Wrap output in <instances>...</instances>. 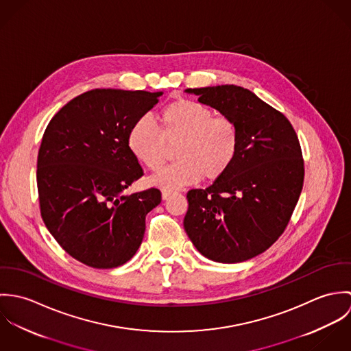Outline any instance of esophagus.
I'll use <instances>...</instances> for the list:
<instances>
[{
    "mask_svg": "<svg viewBox=\"0 0 351 351\" xmlns=\"http://www.w3.org/2000/svg\"><path fill=\"white\" fill-rule=\"evenodd\" d=\"M177 192L176 191H170V189H163L162 191V199L163 200H167L170 196H173V195H176Z\"/></svg>",
    "mask_w": 351,
    "mask_h": 351,
    "instance_id": "34e87169",
    "label": "esophagus"
}]
</instances>
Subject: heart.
Segmentation results:
<instances>
[{
  "instance_id": "1",
  "label": "heart",
  "mask_w": 351,
  "mask_h": 351,
  "mask_svg": "<svg viewBox=\"0 0 351 351\" xmlns=\"http://www.w3.org/2000/svg\"><path fill=\"white\" fill-rule=\"evenodd\" d=\"M159 132L146 120L136 121L128 132V149L152 171H159L166 162L167 147L177 145L174 162L151 184L160 188H180L205 180L221 177L232 165L239 134L235 123L224 114L196 101L178 99L163 108L158 116Z\"/></svg>"
}]
</instances>
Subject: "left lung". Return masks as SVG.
Here are the masks:
<instances>
[{
  "label": "left lung",
  "mask_w": 351,
  "mask_h": 351,
  "mask_svg": "<svg viewBox=\"0 0 351 351\" xmlns=\"http://www.w3.org/2000/svg\"><path fill=\"white\" fill-rule=\"evenodd\" d=\"M228 116L239 147L230 169L206 189L188 192L184 228L205 258L238 263L267 250L284 232L300 197L304 163L289 120L249 89H186Z\"/></svg>",
  "instance_id": "obj_1"
}]
</instances>
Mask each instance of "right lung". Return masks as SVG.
Returning a JSON list of instances; mask_svg holds the SVG:
<instances>
[{"instance_id":"1","label":"right lung","mask_w":351,"mask_h":351,"mask_svg":"<svg viewBox=\"0 0 351 351\" xmlns=\"http://www.w3.org/2000/svg\"><path fill=\"white\" fill-rule=\"evenodd\" d=\"M163 92L95 89L69 101L51 119L38 155L43 221L77 261L112 269L142 245L146 215L160 204L151 188L125 195L143 176L128 132Z\"/></svg>"}]
</instances>
